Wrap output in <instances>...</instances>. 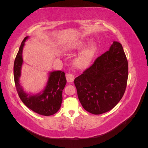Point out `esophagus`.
Wrapping results in <instances>:
<instances>
[{"label": "esophagus", "mask_w": 148, "mask_h": 148, "mask_svg": "<svg viewBox=\"0 0 148 148\" xmlns=\"http://www.w3.org/2000/svg\"><path fill=\"white\" fill-rule=\"evenodd\" d=\"M66 80L67 82H69V83H71V82H72L74 81V76L73 74H67L66 75Z\"/></svg>", "instance_id": "34e87169"}]
</instances>
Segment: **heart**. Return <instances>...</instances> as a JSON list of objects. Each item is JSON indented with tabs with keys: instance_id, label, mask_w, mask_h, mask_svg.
<instances>
[{
	"instance_id": "1",
	"label": "heart",
	"mask_w": 148,
	"mask_h": 148,
	"mask_svg": "<svg viewBox=\"0 0 148 148\" xmlns=\"http://www.w3.org/2000/svg\"><path fill=\"white\" fill-rule=\"evenodd\" d=\"M86 44V42L83 40L75 42L67 47L66 51L71 52L79 50L83 48ZM95 50H96L95 46L93 44H91L80 52L74 59L73 64L74 66L77 69H84L87 67L91 63L93 58Z\"/></svg>"
}]
</instances>
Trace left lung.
<instances>
[{
    "label": "left lung",
    "instance_id": "obj_1",
    "mask_svg": "<svg viewBox=\"0 0 148 148\" xmlns=\"http://www.w3.org/2000/svg\"><path fill=\"white\" fill-rule=\"evenodd\" d=\"M128 79V62L121 44L114 41L108 51L74 79L77 97L89 113L111 110L123 96Z\"/></svg>",
    "mask_w": 148,
    "mask_h": 148
}]
</instances>
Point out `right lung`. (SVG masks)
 <instances>
[{
    "mask_svg": "<svg viewBox=\"0 0 148 148\" xmlns=\"http://www.w3.org/2000/svg\"><path fill=\"white\" fill-rule=\"evenodd\" d=\"M29 38L26 36L21 42L14 64V76L17 93L20 99L26 106L42 116H49L58 112L62 101V90L66 84L65 73L61 71L49 73L46 86L42 91L36 95H31L24 91L19 82L21 67L23 60L22 57L25 42Z\"/></svg>",
    "mask_w": 148,
    "mask_h": 148,
    "instance_id": "1",
    "label": "right lung"
}]
</instances>
